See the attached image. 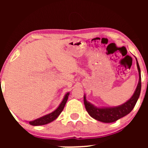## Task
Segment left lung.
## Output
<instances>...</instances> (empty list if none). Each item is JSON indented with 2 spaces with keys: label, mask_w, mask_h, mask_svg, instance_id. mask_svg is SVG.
<instances>
[{
  "label": "left lung",
  "mask_w": 148,
  "mask_h": 148,
  "mask_svg": "<svg viewBox=\"0 0 148 148\" xmlns=\"http://www.w3.org/2000/svg\"><path fill=\"white\" fill-rule=\"evenodd\" d=\"M136 60L137 68H138L139 74L138 84L137 85V87L134 91L133 95L125 103L120 105V106L114 107H97L87 101L86 95H84V101L85 107H86V109L88 111V114L90 115L92 118L95 119L98 121L102 122V123H113V122L117 121L119 119L129 114L133 110L136 103L138 101L140 94V90H141L140 69L136 58Z\"/></svg>",
  "instance_id": "8db88e82"
}]
</instances>
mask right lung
Instances as JSON below:
<instances>
[{
	"instance_id": "obj_1",
	"label": "right lung",
	"mask_w": 148,
	"mask_h": 148,
	"mask_svg": "<svg viewBox=\"0 0 148 148\" xmlns=\"http://www.w3.org/2000/svg\"><path fill=\"white\" fill-rule=\"evenodd\" d=\"M69 95V92L66 93L63 99H62V101H61L60 105H59L58 107L55 111L49 113V114L40 117V118L36 119V120H34L33 121H30V125H33V126H39V125H47V124L51 123L53 120H55L59 116V115L60 114L61 112L62 111V110H63L64 107L66 104V102H67V99H68Z\"/></svg>"
}]
</instances>
